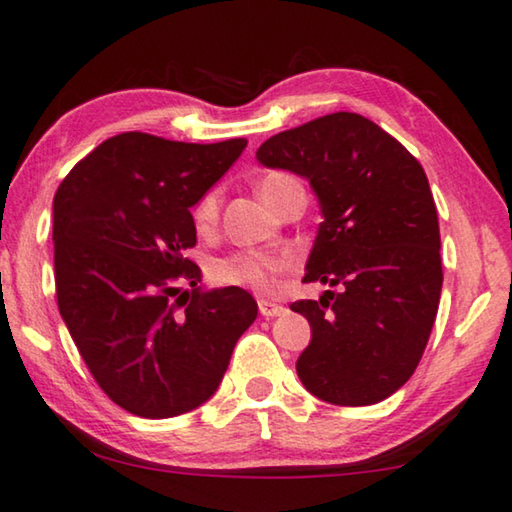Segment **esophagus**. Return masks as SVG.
<instances>
[{
	"label": "esophagus",
	"instance_id": "34e87169",
	"mask_svg": "<svg viewBox=\"0 0 512 512\" xmlns=\"http://www.w3.org/2000/svg\"><path fill=\"white\" fill-rule=\"evenodd\" d=\"M258 311H261L263 318H277L286 309H283L281 304H274L270 300H261V302H258Z\"/></svg>",
	"mask_w": 512,
	"mask_h": 512
}]
</instances>
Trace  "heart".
I'll return each mask as SVG.
<instances>
[{"label":"heart","instance_id":"b5f03b06","mask_svg":"<svg viewBox=\"0 0 512 512\" xmlns=\"http://www.w3.org/2000/svg\"><path fill=\"white\" fill-rule=\"evenodd\" d=\"M290 183H295V180L286 174H267L258 180V196H261L267 206V203L274 199V194ZM219 201H222V196H219L217 187H212V190H208L194 203L192 219L196 229L210 231L212 226L217 224ZM290 270H293V261H290L288 256H270L249 249L231 251V254L226 256L212 258L208 267L210 279L215 281L217 286L247 288L254 290L258 295L274 293L279 286V279Z\"/></svg>","mask_w":512,"mask_h":512}]
</instances>
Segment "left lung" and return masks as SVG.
Segmentation results:
<instances>
[{
  "mask_svg": "<svg viewBox=\"0 0 512 512\" xmlns=\"http://www.w3.org/2000/svg\"><path fill=\"white\" fill-rule=\"evenodd\" d=\"M256 157L311 183L322 222L304 281L336 286L290 304L311 325L297 375L332 405L380 403L419 366L442 295L426 171L389 132L352 112L279 132Z\"/></svg>",
  "mask_w": 512,
  "mask_h": 512,
  "instance_id": "obj_1",
  "label": "left lung"
}]
</instances>
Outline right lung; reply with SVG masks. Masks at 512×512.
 <instances>
[{
    "label": "right lung",
    "instance_id": "add662e5",
    "mask_svg": "<svg viewBox=\"0 0 512 512\" xmlns=\"http://www.w3.org/2000/svg\"><path fill=\"white\" fill-rule=\"evenodd\" d=\"M245 146L123 132L54 194L59 313L93 380L130 414L169 419L206 403L258 316L247 290L196 288L201 270L185 258L196 245L190 208ZM178 280L193 293L180 294Z\"/></svg>",
    "mask_w": 512,
    "mask_h": 512
}]
</instances>
